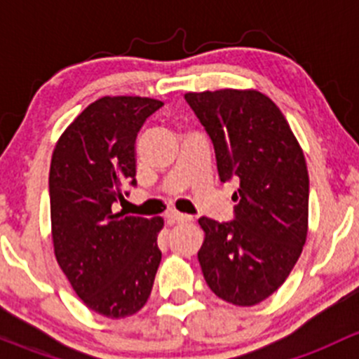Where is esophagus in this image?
Instances as JSON below:
<instances>
[{
	"label": "esophagus",
	"instance_id": "34e87169",
	"mask_svg": "<svg viewBox=\"0 0 359 359\" xmlns=\"http://www.w3.org/2000/svg\"><path fill=\"white\" fill-rule=\"evenodd\" d=\"M166 220L170 224H180V222H191L193 217L186 215V213H179V212H168L166 213Z\"/></svg>",
	"mask_w": 359,
	"mask_h": 359
}]
</instances>
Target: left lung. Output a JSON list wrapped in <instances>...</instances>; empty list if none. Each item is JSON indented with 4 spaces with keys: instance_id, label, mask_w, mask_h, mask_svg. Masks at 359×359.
<instances>
[{
    "instance_id": "obj_1",
    "label": "left lung",
    "mask_w": 359,
    "mask_h": 359,
    "mask_svg": "<svg viewBox=\"0 0 359 359\" xmlns=\"http://www.w3.org/2000/svg\"><path fill=\"white\" fill-rule=\"evenodd\" d=\"M187 104L213 142L222 182L236 177L234 220L201 217L198 260L210 290L234 306L273 295L307 238L309 175L283 112L257 90L187 92Z\"/></svg>"
}]
</instances>
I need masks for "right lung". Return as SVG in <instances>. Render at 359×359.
<instances>
[{
	"instance_id": "add662e5",
	"label": "right lung",
	"mask_w": 359,
	"mask_h": 359,
	"mask_svg": "<svg viewBox=\"0 0 359 359\" xmlns=\"http://www.w3.org/2000/svg\"><path fill=\"white\" fill-rule=\"evenodd\" d=\"M161 106L149 97H102L76 116L52 154L55 259L85 306L112 320L142 309L161 262V217L112 212L123 184H137V133Z\"/></svg>"
}]
</instances>
